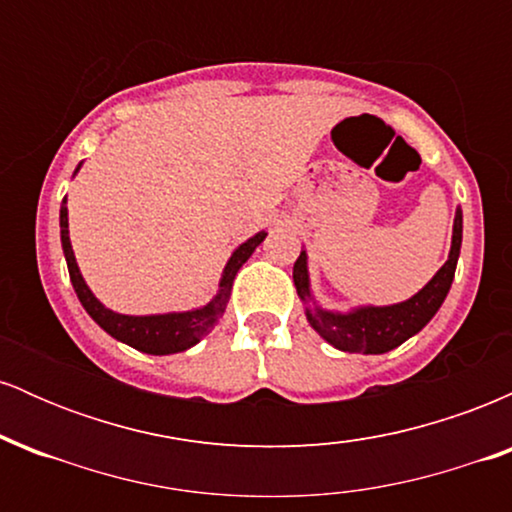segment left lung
I'll list each match as a JSON object with an SVG mask.
<instances>
[{
	"label": "left lung",
	"instance_id": "1",
	"mask_svg": "<svg viewBox=\"0 0 512 512\" xmlns=\"http://www.w3.org/2000/svg\"><path fill=\"white\" fill-rule=\"evenodd\" d=\"M462 248V209L455 211V223H452V243L448 262L433 274V279L419 293L402 303L392 305H358L349 313H337L315 303L313 291H310L308 274V255L301 250L296 264H293V284H296L298 296L305 303V317L310 327L332 344L334 349L349 351V354H385V351L397 349L399 344L407 342L416 332H421L438 313L448 296L452 279H455L457 257Z\"/></svg>",
	"mask_w": 512,
	"mask_h": 512
}]
</instances>
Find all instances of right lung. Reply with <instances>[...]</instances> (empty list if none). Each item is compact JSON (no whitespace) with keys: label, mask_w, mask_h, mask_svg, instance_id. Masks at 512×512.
<instances>
[{"label":"right lung","mask_w":512,"mask_h":512,"mask_svg":"<svg viewBox=\"0 0 512 512\" xmlns=\"http://www.w3.org/2000/svg\"><path fill=\"white\" fill-rule=\"evenodd\" d=\"M81 163L76 166L74 175L79 173ZM60 238H62V250L64 260H67L69 279L79 296L81 305L98 325L103 327L110 337H115L117 342L132 346V349L144 351L151 356H166V354H178V351H187L190 346H195L199 339L204 337L209 330H214V325L219 322V317L226 310L228 298H231L233 279H236L238 269L248 262V257L255 252L257 245L267 238V233L260 231L255 236L245 240L243 245H238L233 250V255L228 257L226 267H223L219 291L211 298L207 305L192 310H182V313H161V315H122L115 310L105 308V305L93 296V291L88 289L84 276L79 272V264H76L72 240H69V219H67V197L62 199L60 207Z\"/></svg>","instance_id":"obj_1"}]
</instances>
